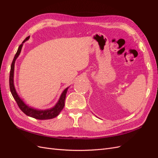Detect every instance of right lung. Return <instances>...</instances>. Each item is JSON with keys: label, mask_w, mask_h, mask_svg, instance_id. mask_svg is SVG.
Wrapping results in <instances>:
<instances>
[{"label": "right lung", "mask_w": 158, "mask_h": 158, "mask_svg": "<svg viewBox=\"0 0 158 158\" xmlns=\"http://www.w3.org/2000/svg\"><path fill=\"white\" fill-rule=\"evenodd\" d=\"M30 36H28L26 38V40H23L22 44L19 46L18 51L16 53L14 56V58L12 60V63L11 64L10 68V78H9V84H10V92L12 95L14 99H15L16 102L18 107L26 115L35 118L36 119H40V120H47V119H51L56 117L60 111L63 110L64 106V101L66 98V95L67 93V91L69 87H67L64 91L62 92L60 96L59 99V101L55 104L54 107L52 108L47 109H37L35 108H33L32 107H30L27 105L23 101V99L19 96L18 94L15 86H14V64H15V62L18 56L20 55L22 48L23 43L26 42L29 40Z\"/></svg>", "instance_id": "1"}]
</instances>
